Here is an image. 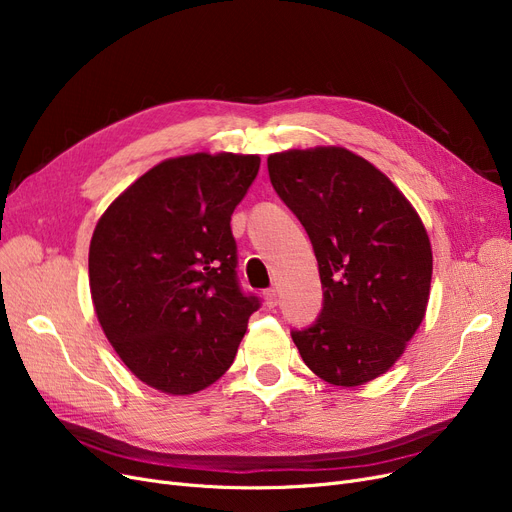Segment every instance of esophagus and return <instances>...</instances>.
I'll return each instance as SVG.
<instances>
[{
	"label": "esophagus",
	"instance_id": "obj_1",
	"mask_svg": "<svg viewBox=\"0 0 512 512\" xmlns=\"http://www.w3.org/2000/svg\"><path fill=\"white\" fill-rule=\"evenodd\" d=\"M263 303L267 309H274L278 305V292L276 290H265L263 292Z\"/></svg>",
	"mask_w": 512,
	"mask_h": 512
}]
</instances>
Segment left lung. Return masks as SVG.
<instances>
[{
    "instance_id": "left-lung-1",
    "label": "left lung",
    "mask_w": 512,
    "mask_h": 512,
    "mask_svg": "<svg viewBox=\"0 0 512 512\" xmlns=\"http://www.w3.org/2000/svg\"><path fill=\"white\" fill-rule=\"evenodd\" d=\"M267 170L311 238L324 286L315 324L292 332L305 365L342 388L380 378L407 351L429 301L434 257L419 213L344 147L272 153Z\"/></svg>"
}]
</instances>
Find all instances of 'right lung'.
Listing matches in <instances>:
<instances>
[{"mask_svg":"<svg viewBox=\"0 0 512 512\" xmlns=\"http://www.w3.org/2000/svg\"><path fill=\"white\" fill-rule=\"evenodd\" d=\"M259 164L228 151L164 159L93 230L89 286L101 330L159 392L186 396L220 380L259 307L238 288L230 228Z\"/></svg>","mask_w":512,"mask_h":512,"instance_id":"1","label":"right lung"}]
</instances>
